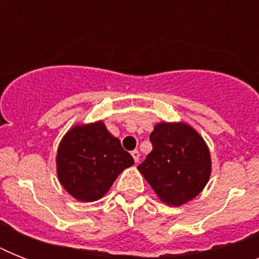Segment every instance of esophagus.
Returning <instances> with one entry per match:
<instances>
[{
	"instance_id": "obj_1",
	"label": "esophagus",
	"mask_w": 259,
	"mask_h": 259,
	"mask_svg": "<svg viewBox=\"0 0 259 259\" xmlns=\"http://www.w3.org/2000/svg\"><path fill=\"white\" fill-rule=\"evenodd\" d=\"M132 156H133L134 161H140V152H138V150H133V152H132Z\"/></svg>"
}]
</instances>
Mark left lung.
Wrapping results in <instances>:
<instances>
[{"instance_id":"8db88e82","label":"left lung","mask_w":259,"mask_h":259,"mask_svg":"<svg viewBox=\"0 0 259 259\" xmlns=\"http://www.w3.org/2000/svg\"><path fill=\"white\" fill-rule=\"evenodd\" d=\"M153 149L137 166L162 203H188L204 189L212 161L205 141L185 122H158L150 133Z\"/></svg>"}]
</instances>
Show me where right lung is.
Here are the masks:
<instances>
[{
	"mask_svg": "<svg viewBox=\"0 0 259 259\" xmlns=\"http://www.w3.org/2000/svg\"><path fill=\"white\" fill-rule=\"evenodd\" d=\"M134 164L103 121L76 123L63 136L56 153L59 183L79 201L99 200L119 173Z\"/></svg>",
	"mask_w": 259,
	"mask_h": 259,
	"instance_id": "add662e5",
	"label": "right lung"
}]
</instances>
